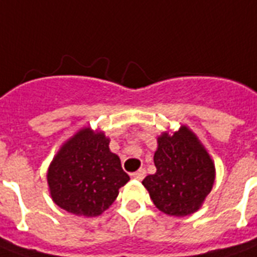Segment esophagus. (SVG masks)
<instances>
[{
    "label": "esophagus",
    "instance_id": "1",
    "mask_svg": "<svg viewBox=\"0 0 257 257\" xmlns=\"http://www.w3.org/2000/svg\"><path fill=\"white\" fill-rule=\"evenodd\" d=\"M131 176H133V179H135V180H143L144 177H146V169L141 168L139 171L131 173Z\"/></svg>",
    "mask_w": 257,
    "mask_h": 257
}]
</instances>
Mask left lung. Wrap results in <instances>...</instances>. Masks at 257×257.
Listing matches in <instances>:
<instances>
[{
	"label": "left lung",
	"instance_id": "obj_1",
	"mask_svg": "<svg viewBox=\"0 0 257 257\" xmlns=\"http://www.w3.org/2000/svg\"><path fill=\"white\" fill-rule=\"evenodd\" d=\"M156 172L142 181L160 211L185 217L196 213L213 189L215 167L197 135L186 126L158 138Z\"/></svg>",
	"mask_w": 257,
	"mask_h": 257
}]
</instances>
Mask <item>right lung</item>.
I'll use <instances>...</instances> for the list:
<instances>
[{"label":"right lung","instance_id":"obj_1","mask_svg":"<svg viewBox=\"0 0 257 257\" xmlns=\"http://www.w3.org/2000/svg\"><path fill=\"white\" fill-rule=\"evenodd\" d=\"M109 143L102 131L84 127L61 146L47 172L50 194L57 206L88 218L109 209L130 180Z\"/></svg>","mask_w":257,"mask_h":257}]
</instances>
